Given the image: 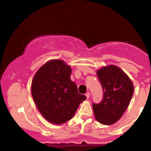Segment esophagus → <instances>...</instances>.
Segmentation results:
<instances>
[{
  "label": "esophagus",
  "instance_id": "1",
  "mask_svg": "<svg viewBox=\"0 0 151 151\" xmlns=\"http://www.w3.org/2000/svg\"><path fill=\"white\" fill-rule=\"evenodd\" d=\"M85 95H86V99H89V96H90V93H89V92L86 93Z\"/></svg>",
  "mask_w": 151,
  "mask_h": 151
}]
</instances>
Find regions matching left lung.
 Listing matches in <instances>:
<instances>
[{
	"label": "left lung",
	"instance_id": "1",
	"mask_svg": "<svg viewBox=\"0 0 151 151\" xmlns=\"http://www.w3.org/2000/svg\"><path fill=\"white\" fill-rule=\"evenodd\" d=\"M103 89V99L93 104L95 118L100 124L111 125L122 116L133 94V85L129 77L114 65L103 67L97 71Z\"/></svg>",
	"mask_w": 151,
	"mask_h": 151
}]
</instances>
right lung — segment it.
<instances>
[{"instance_id": "1", "label": "right lung", "mask_w": 151, "mask_h": 151, "mask_svg": "<svg viewBox=\"0 0 151 151\" xmlns=\"http://www.w3.org/2000/svg\"><path fill=\"white\" fill-rule=\"evenodd\" d=\"M72 69L65 62L53 60L46 62L35 74L31 92L42 116L54 124L70 120L86 97L78 92L71 81Z\"/></svg>"}]
</instances>
